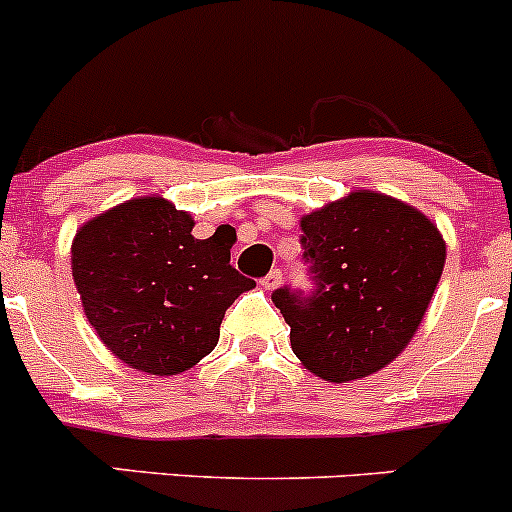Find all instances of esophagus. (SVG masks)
I'll use <instances>...</instances> for the list:
<instances>
[{
  "label": "esophagus",
  "instance_id": "34e87169",
  "mask_svg": "<svg viewBox=\"0 0 512 512\" xmlns=\"http://www.w3.org/2000/svg\"><path fill=\"white\" fill-rule=\"evenodd\" d=\"M281 281H283V271H281V268H273V271L268 273L266 278H263L261 286L266 288V291H273V288L281 286Z\"/></svg>",
  "mask_w": 512,
  "mask_h": 512
}]
</instances>
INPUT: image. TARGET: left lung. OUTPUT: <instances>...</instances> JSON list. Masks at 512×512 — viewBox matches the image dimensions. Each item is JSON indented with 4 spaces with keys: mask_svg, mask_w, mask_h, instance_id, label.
Masks as SVG:
<instances>
[{
    "mask_svg": "<svg viewBox=\"0 0 512 512\" xmlns=\"http://www.w3.org/2000/svg\"><path fill=\"white\" fill-rule=\"evenodd\" d=\"M313 291L271 295L291 347L325 382L387 367L412 342L446 261V241L419 209L355 189L300 219Z\"/></svg>",
    "mask_w": 512,
    "mask_h": 512,
    "instance_id": "1",
    "label": "left lung"
}]
</instances>
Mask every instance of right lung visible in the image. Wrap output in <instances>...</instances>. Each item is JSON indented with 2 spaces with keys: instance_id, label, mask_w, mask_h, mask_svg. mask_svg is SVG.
<instances>
[{
  "instance_id": "add662e5",
  "label": "right lung",
  "mask_w": 512,
  "mask_h": 512,
  "mask_svg": "<svg viewBox=\"0 0 512 512\" xmlns=\"http://www.w3.org/2000/svg\"><path fill=\"white\" fill-rule=\"evenodd\" d=\"M194 219L162 197L98 214L71 246L83 313L133 370L170 377L217 347L226 308L256 286L231 266V241L194 239Z\"/></svg>"
}]
</instances>
